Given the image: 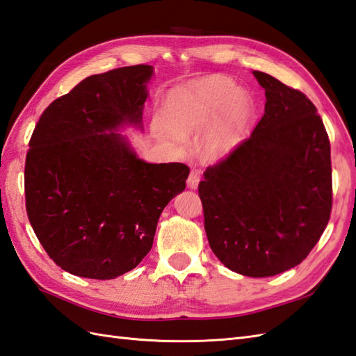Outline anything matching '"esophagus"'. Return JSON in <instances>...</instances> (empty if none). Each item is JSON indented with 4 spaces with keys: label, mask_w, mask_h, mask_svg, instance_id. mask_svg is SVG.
Listing matches in <instances>:
<instances>
[{
    "label": "esophagus",
    "mask_w": 356,
    "mask_h": 356,
    "mask_svg": "<svg viewBox=\"0 0 356 356\" xmlns=\"http://www.w3.org/2000/svg\"><path fill=\"white\" fill-rule=\"evenodd\" d=\"M198 181H200V171L193 170L191 172H189V177L186 180V185H188V188L195 189L198 186Z\"/></svg>",
    "instance_id": "esophagus-1"
}]
</instances>
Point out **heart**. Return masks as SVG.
I'll return each mask as SVG.
<instances>
[{
  "mask_svg": "<svg viewBox=\"0 0 356 356\" xmlns=\"http://www.w3.org/2000/svg\"><path fill=\"white\" fill-rule=\"evenodd\" d=\"M252 111L250 98L239 92L234 81L225 77H211L172 92L165 104L163 118L172 135L185 139L208 126L221 113L206 150L211 154H222L238 144L252 118ZM156 129L161 135H167L161 122Z\"/></svg>",
  "mask_w": 356,
  "mask_h": 356,
  "instance_id": "1",
  "label": "heart"
}]
</instances>
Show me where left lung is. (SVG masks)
Returning <instances> with one entry per match:
<instances>
[{
	"label": "left lung",
	"instance_id": "obj_1",
	"mask_svg": "<svg viewBox=\"0 0 356 356\" xmlns=\"http://www.w3.org/2000/svg\"><path fill=\"white\" fill-rule=\"evenodd\" d=\"M266 109L250 138L204 171L198 184L204 230L225 266L250 277L307 258L332 211L330 143L303 92L253 71Z\"/></svg>",
	"mask_w": 356,
	"mask_h": 356
}]
</instances>
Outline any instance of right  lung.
Instances as JSON below:
<instances>
[{
  "label": "right lung",
  "instance_id": "right-lung-1",
  "mask_svg": "<svg viewBox=\"0 0 356 356\" xmlns=\"http://www.w3.org/2000/svg\"><path fill=\"white\" fill-rule=\"evenodd\" d=\"M150 65L86 77L49 104L30 138L24 186L35 234L57 266L115 279L150 252L165 206L186 186L185 163H147L113 130L140 126Z\"/></svg>",
  "mask_w": 356,
  "mask_h": 356
}]
</instances>
